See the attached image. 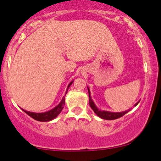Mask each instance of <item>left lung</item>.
I'll use <instances>...</instances> for the list:
<instances>
[{
  "label": "left lung",
  "mask_w": 161,
  "mask_h": 161,
  "mask_svg": "<svg viewBox=\"0 0 161 161\" xmlns=\"http://www.w3.org/2000/svg\"><path fill=\"white\" fill-rule=\"evenodd\" d=\"M88 88V92H89V105L91 106L92 109L93 110L94 113H95L99 117L103 119H105V120H113V119H118L119 117H122V116H124L125 114H126L127 112H129L130 111H131V108H130L128 110L125 111H122V112H111V111H102V110H100L97 107V105H95V103H94L93 100H92V97H91V92H90V89L87 86ZM140 102L138 101L137 103L134 105V106H136L138 104V103Z\"/></svg>",
  "instance_id": "left-lung-1"
}]
</instances>
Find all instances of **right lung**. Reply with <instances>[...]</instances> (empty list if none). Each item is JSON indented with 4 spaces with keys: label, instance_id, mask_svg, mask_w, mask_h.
<instances>
[{
    "label": "right lung",
    "instance_id": "1",
    "mask_svg": "<svg viewBox=\"0 0 161 161\" xmlns=\"http://www.w3.org/2000/svg\"><path fill=\"white\" fill-rule=\"evenodd\" d=\"M74 80H72L71 82L69 83V85L67 86V91H66V94L67 93L68 89L70 86L72 84ZM65 95L63 97L62 99H61V102L58 103V105H56V107H54L51 110H49V111L42 112V113H35V112H31V111H25L23 108H21L23 111L25 112V114H27L28 116H30L31 117H32L34 119L39 121V122H49V121H51L54 119H56L57 116H58V114L61 113L62 109L64 108V105H65Z\"/></svg>",
    "mask_w": 161,
    "mask_h": 161
}]
</instances>
